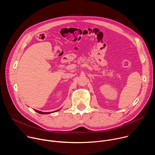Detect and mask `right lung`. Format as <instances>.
<instances>
[{
  "label": "right lung",
  "instance_id": "obj_1",
  "mask_svg": "<svg viewBox=\"0 0 155 155\" xmlns=\"http://www.w3.org/2000/svg\"><path fill=\"white\" fill-rule=\"evenodd\" d=\"M35 111L36 112H37V113H39V114H50V113H53V112H50V113H44V112L39 111H38V110H35ZM55 111H54V112H55Z\"/></svg>",
  "mask_w": 155,
  "mask_h": 155
}]
</instances>
